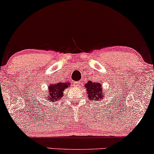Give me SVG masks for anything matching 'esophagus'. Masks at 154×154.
<instances>
[{
    "label": "esophagus",
    "mask_w": 154,
    "mask_h": 154,
    "mask_svg": "<svg viewBox=\"0 0 154 154\" xmlns=\"http://www.w3.org/2000/svg\"><path fill=\"white\" fill-rule=\"evenodd\" d=\"M74 86H79V82H74Z\"/></svg>",
    "instance_id": "34e87169"
}]
</instances>
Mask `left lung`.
<instances>
[{"label":"left lung","mask_w":154,"mask_h":154,"mask_svg":"<svg viewBox=\"0 0 154 154\" xmlns=\"http://www.w3.org/2000/svg\"><path fill=\"white\" fill-rule=\"evenodd\" d=\"M85 88L87 92L89 100H96L98 101L102 100V99L105 98V91H103V86L100 82L98 81H88L87 83L85 85Z\"/></svg>","instance_id":"obj_1"}]
</instances>
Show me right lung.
<instances>
[{"label":"right lung","instance_id":"add662e5","mask_svg":"<svg viewBox=\"0 0 154 154\" xmlns=\"http://www.w3.org/2000/svg\"><path fill=\"white\" fill-rule=\"evenodd\" d=\"M70 86L69 82H58L57 83L51 84L48 87V93H47V97L49 102L54 103L60 100L63 96V92L66 89Z\"/></svg>","mask_w":154,"mask_h":154}]
</instances>
